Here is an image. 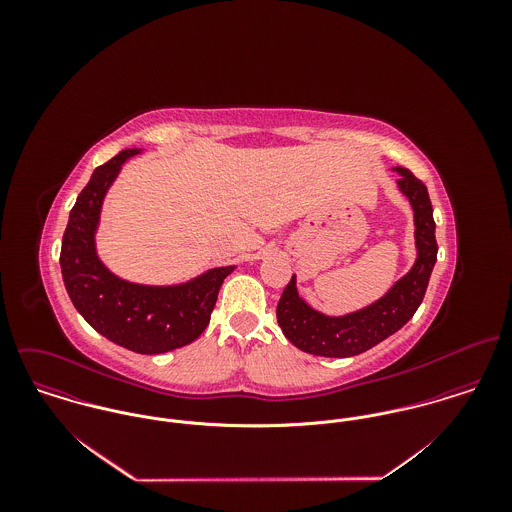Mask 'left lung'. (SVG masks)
<instances>
[{
    "label": "left lung",
    "instance_id": "left-lung-1",
    "mask_svg": "<svg viewBox=\"0 0 512 512\" xmlns=\"http://www.w3.org/2000/svg\"><path fill=\"white\" fill-rule=\"evenodd\" d=\"M394 171L402 175L398 187L414 209L418 258L412 270L384 297L343 317H329L311 309L299 297L295 276H292L280 297L276 315L284 335L303 353L331 359L361 355L404 327L420 307L438 260L434 209L426 185L414 177L410 169L396 167Z\"/></svg>",
    "mask_w": 512,
    "mask_h": 512
}]
</instances>
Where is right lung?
I'll return each mask as SVG.
<instances>
[{
	"label": "right lung",
	"instance_id": "1",
	"mask_svg": "<svg viewBox=\"0 0 512 512\" xmlns=\"http://www.w3.org/2000/svg\"><path fill=\"white\" fill-rule=\"evenodd\" d=\"M136 153L140 149H124L94 169L63 234L61 270L76 311L100 335L134 353L159 355L193 343L207 329L220 286L234 266L161 288L120 280L98 260L94 232L102 201L122 163Z\"/></svg>",
	"mask_w": 512,
	"mask_h": 512
}]
</instances>
